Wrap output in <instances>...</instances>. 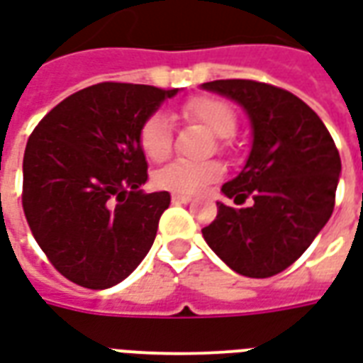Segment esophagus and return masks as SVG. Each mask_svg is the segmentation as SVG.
<instances>
[{"label": "esophagus", "instance_id": "34e87169", "mask_svg": "<svg viewBox=\"0 0 363 363\" xmlns=\"http://www.w3.org/2000/svg\"><path fill=\"white\" fill-rule=\"evenodd\" d=\"M171 200H173L174 204H186L192 198H190L189 194H179V192H174L173 196H171Z\"/></svg>", "mask_w": 363, "mask_h": 363}]
</instances>
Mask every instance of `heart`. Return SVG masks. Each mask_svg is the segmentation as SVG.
Wrapping results in <instances>:
<instances>
[{"label": "heart", "instance_id": "heart-1", "mask_svg": "<svg viewBox=\"0 0 363 363\" xmlns=\"http://www.w3.org/2000/svg\"><path fill=\"white\" fill-rule=\"evenodd\" d=\"M182 120L196 122L204 126L210 134L216 135V147L228 150L229 138L235 134L237 112L233 106L225 103L223 99L208 95L190 96L179 108ZM138 143L143 155L150 161H165L173 150V126L171 120L163 112H153L151 116L143 120L138 132ZM225 173L220 161L208 159V161H173L161 171L155 173L153 181L159 189L179 192V194H192L204 189L206 184L218 181Z\"/></svg>", "mask_w": 363, "mask_h": 363}]
</instances>
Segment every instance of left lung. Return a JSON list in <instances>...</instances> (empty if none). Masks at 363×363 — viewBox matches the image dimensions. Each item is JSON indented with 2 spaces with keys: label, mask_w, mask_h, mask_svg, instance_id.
Listing matches in <instances>:
<instances>
[{
  "label": "left lung",
  "mask_w": 363,
  "mask_h": 363,
  "mask_svg": "<svg viewBox=\"0 0 363 363\" xmlns=\"http://www.w3.org/2000/svg\"><path fill=\"white\" fill-rule=\"evenodd\" d=\"M202 87L243 104L255 135L243 171L221 186L235 204L247 198L251 204L218 202L202 235L235 272L270 278L291 267L325 228L335 210L340 155L317 112L289 91L252 79Z\"/></svg>",
  "instance_id": "8db88e82"
}]
</instances>
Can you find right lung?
Returning <instances> with one entry per match:
<instances>
[{"label": "right lung", "mask_w": 363, "mask_h": 363, "mask_svg": "<svg viewBox=\"0 0 363 363\" xmlns=\"http://www.w3.org/2000/svg\"><path fill=\"white\" fill-rule=\"evenodd\" d=\"M179 89L103 82L56 104L28 138L23 210L64 278L89 289L132 274L153 245L169 192H143V120Z\"/></svg>", "instance_id": "add662e5"}]
</instances>
